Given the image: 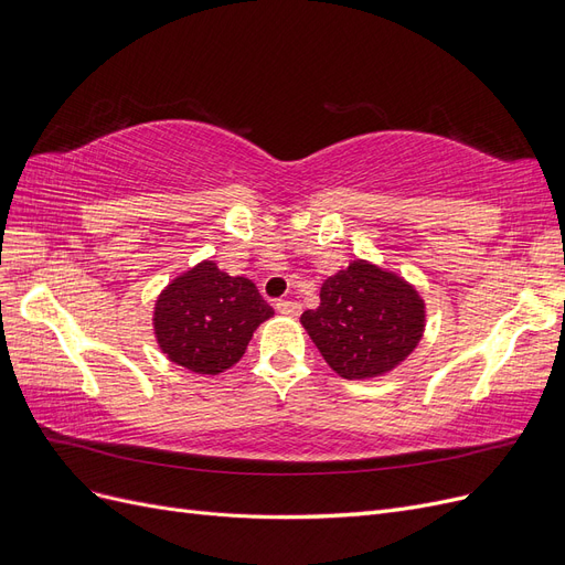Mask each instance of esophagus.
Returning a JSON list of instances; mask_svg holds the SVG:
<instances>
[{"instance_id":"34e87169","label":"esophagus","mask_w":565,"mask_h":565,"mask_svg":"<svg viewBox=\"0 0 565 565\" xmlns=\"http://www.w3.org/2000/svg\"><path fill=\"white\" fill-rule=\"evenodd\" d=\"M276 309H278V313L289 316V318H297L301 313V306L297 301H292V299H280L276 303Z\"/></svg>"}]
</instances>
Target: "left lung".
<instances>
[{"label":"left lung","mask_w":565,"mask_h":565,"mask_svg":"<svg viewBox=\"0 0 565 565\" xmlns=\"http://www.w3.org/2000/svg\"><path fill=\"white\" fill-rule=\"evenodd\" d=\"M301 324L339 377L372 380L417 349L426 306L398 273L355 259L322 282L320 306Z\"/></svg>","instance_id":"left-lung-1"}]
</instances>
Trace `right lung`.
I'll use <instances>...</instances> for the list:
<instances>
[{
    "mask_svg": "<svg viewBox=\"0 0 565 565\" xmlns=\"http://www.w3.org/2000/svg\"><path fill=\"white\" fill-rule=\"evenodd\" d=\"M268 318L273 309L249 278H233L204 259L158 295L152 330L169 361L218 374L241 361L254 330Z\"/></svg>",
    "mask_w": 565,
    "mask_h": 565,
    "instance_id": "1",
    "label": "right lung"
}]
</instances>
